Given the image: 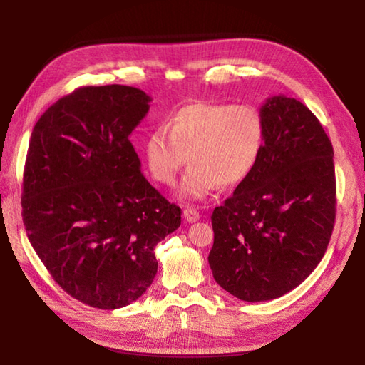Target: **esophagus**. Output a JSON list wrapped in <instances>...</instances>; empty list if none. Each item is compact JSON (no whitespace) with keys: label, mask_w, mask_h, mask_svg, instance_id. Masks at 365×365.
<instances>
[{"label":"esophagus","mask_w":365,"mask_h":365,"mask_svg":"<svg viewBox=\"0 0 365 365\" xmlns=\"http://www.w3.org/2000/svg\"><path fill=\"white\" fill-rule=\"evenodd\" d=\"M183 218L187 220V222H196L200 218V215H199V212L195 210V208L188 207L183 210Z\"/></svg>","instance_id":"1"}]
</instances>
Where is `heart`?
I'll return each instance as SVG.
<instances>
[{
    "label": "heart",
    "instance_id": "1",
    "mask_svg": "<svg viewBox=\"0 0 365 365\" xmlns=\"http://www.w3.org/2000/svg\"><path fill=\"white\" fill-rule=\"evenodd\" d=\"M265 122L257 108L197 102L180 108L144 141L147 168L157 182L174 185L185 200H204L218 187L243 182L260 160Z\"/></svg>",
    "mask_w": 365,
    "mask_h": 365
}]
</instances>
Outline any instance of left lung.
Instances as JSON below:
<instances>
[{"label": "left lung", "instance_id": "8db88e82", "mask_svg": "<svg viewBox=\"0 0 365 365\" xmlns=\"http://www.w3.org/2000/svg\"><path fill=\"white\" fill-rule=\"evenodd\" d=\"M260 114V160L213 210L208 254L215 281L247 302L279 298L304 281L336 221L334 150L319 119L285 96L268 98Z\"/></svg>", "mask_w": 365, "mask_h": 365}]
</instances>
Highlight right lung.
<instances>
[{
    "label": "right lung",
    "instance_id": "right-lung-1",
    "mask_svg": "<svg viewBox=\"0 0 365 365\" xmlns=\"http://www.w3.org/2000/svg\"><path fill=\"white\" fill-rule=\"evenodd\" d=\"M144 91L84 86L34 125L21 216L45 268L71 297L119 309L149 289L155 246L180 226V207L141 174L130 135L149 111Z\"/></svg>",
    "mask_w": 365,
    "mask_h": 365
}]
</instances>
